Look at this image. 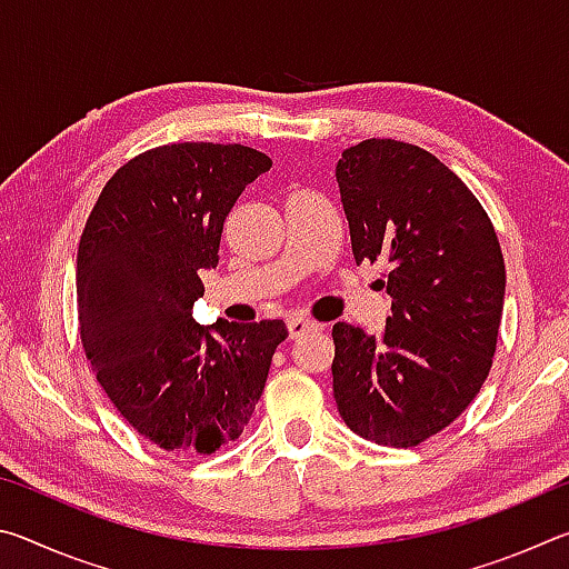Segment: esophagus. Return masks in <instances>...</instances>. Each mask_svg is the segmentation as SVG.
<instances>
[{
  "instance_id": "34e87169",
  "label": "esophagus",
  "mask_w": 569,
  "mask_h": 569,
  "mask_svg": "<svg viewBox=\"0 0 569 569\" xmlns=\"http://www.w3.org/2000/svg\"><path fill=\"white\" fill-rule=\"evenodd\" d=\"M286 323H288V333H291V339H298V336H303L306 331L319 329V323L311 319H303V316H291Z\"/></svg>"
}]
</instances>
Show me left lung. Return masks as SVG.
Here are the masks:
<instances>
[{"instance_id": "1", "label": "left lung", "mask_w": 569, "mask_h": 569, "mask_svg": "<svg viewBox=\"0 0 569 569\" xmlns=\"http://www.w3.org/2000/svg\"><path fill=\"white\" fill-rule=\"evenodd\" d=\"M353 261L383 263L381 336L333 326V397L356 435L417 447L485 383L505 306L492 220L457 172L423 148L371 138L336 166Z\"/></svg>"}]
</instances>
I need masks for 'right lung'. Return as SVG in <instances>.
I'll return each mask as SVG.
<instances>
[{"label":"right lung","mask_w":569,"mask_h":569,"mask_svg":"<svg viewBox=\"0 0 569 569\" xmlns=\"http://www.w3.org/2000/svg\"><path fill=\"white\" fill-rule=\"evenodd\" d=\"M266 152L172 142L104 182L77 248V321L88 363L120 417L166 451L216 455L261 399L283 321L200 326V271Z\"/></svg>","instance_id":"right-lung-1"}]
</instances>
